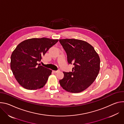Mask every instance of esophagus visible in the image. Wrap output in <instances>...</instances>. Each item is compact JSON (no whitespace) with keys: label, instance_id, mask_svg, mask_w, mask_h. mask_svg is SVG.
<instances>
[{"label":"esophagus","instance_id":"esophagus-1","mask_svg":"<svg viewBox=\"0 0 124 124\" xmlns=\"http://www.w3.org/2000/svg\"><path fill=\"white\" fill-rule=\"evenodd\" d=\"M60 71V70H57V71H54V72L55 73H58Z\"/></svg>","mask_w":124,"mask_h":124}]
</instances>
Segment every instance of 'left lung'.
<instances>
[{
  "label": "left lung",
  "instance_id": "1",
  "mask_svg": "<svg viewBox=\"0 0 124 124\" xmlns=\"http://www.w3.org/2000/svg\"><path fill=\"white\" fill-rule=\"evenodd\" d=\"M59 41L66 53L68 63L74 65L72 72H63L64 77L59 81L60 84L64 90L70 93L83 91L91 86L99 74V54L85 41L63 39Z\"/></svg>",
  "mask_w": 124,
  "mask_h": 124
}]
</instances>
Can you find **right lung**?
Returning a JSON list of instances; mask_svg holds the SVG:
<instances>
[{
  "instance_id": "obj_1",
  "label": "right lung",
  "mask_w": 124,
  "mask_h": 124,
  "mask_svg": "<svg viewBox=\"0 0 124 124\" xmlns=\"http://www.w3.org/2000/svg\"><path fill=\"white\" fill-rule=\"evenodd\" d=\"M58 39L31 38L18 45L11 56L10 67L19 84L27 90H37L46 84L52 70L38 65Z\"/></svg>"
}]
</instances>
